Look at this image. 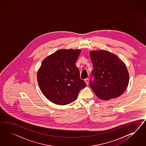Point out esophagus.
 <instances>
[{
    "instance_id": "obj_1",
    "label": "esophagus",
    "mask_w": 146,
    "mask_h": 146,
    "mask_svg": "<svg viewBox=\"0 0 146 146\" xmlns=\"http://www.w3.org/2000/svg\"><path fill=\"white\" fill-rule=\"evenodd\" d=\"M84 81H85V82H86V84H87V85H88V84L89 79H88V78L85 79H84Z\"/></svg>"
}]
</instances>
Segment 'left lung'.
Returning a JSON list of instances; mask_svg holds the SVG:
<instances>
[{
  "instance_id": "8db88e82",
  "label": "left lung",
  "mask_w": 146,
  "mask_h": 146,
  "mask_svg": "<svg viewBox=\"0 0 146 146\" xmlns=\"http://www.w3.org/2000/svg\"><path fill=\"white\" fill-rule=\"evenodd\" d=\"M93 64L90 86L97 97L110 100L122 95L128 86L129 74L124 62L106 50L91 51Z\"/></svg>"
}]
</instances>
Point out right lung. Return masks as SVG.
I'll return each mask as SVG.
<instances>
[{
	"mask_svg": "<svg viewBox=\"0 0 146 146\" xmlns=\"http://www.w3.org/2000/svg\"><path fill=\"white\" fill-rule=\"evenodd\" d=\"M80 49H61L45 58L37 72L40 89L49 101L58 105L74 102L86 84L80 79L76 62Z\"/></svg>",
	"mask_w": 146,
	"mask_h": 146,
	"instance_id": "right-lung-1",
	"label": "right lung"
}]
</instances>
